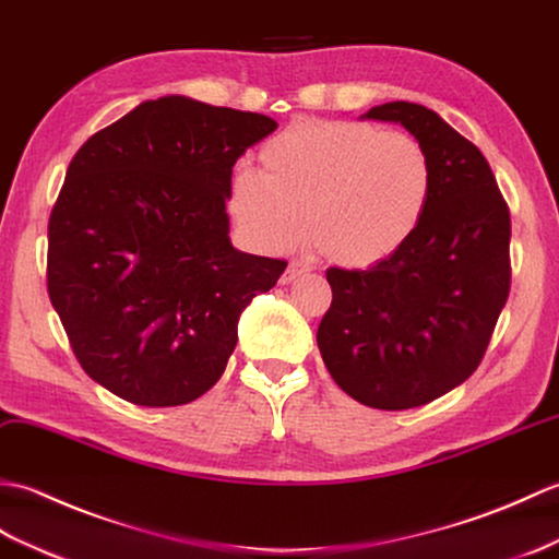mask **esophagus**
Masks as SVG:
<instances>
[{"label":"esophagus","mask_w":559,"mask_h":559,"mask_svg":"<svg viewBox=\"0 0 559 559\" xmlns=\"http://www.w3.org/2000/svg\"><path fill=\"white\" fill-rule=\"evenodd\" d=\"M308 272H311V267H308L306 263H299V260H294V263H289L287 272H284V275H282V284H292V282L299 280V277L308 275Z\"/></svg>","instance_id":"34e87169"}]
</instances>
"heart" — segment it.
<instances>
[{"label": "heart", "mask_w": 559, "mask_h": 559, "mask_svg": "<svg viewBox=\"0 0 559 559\" xmlns=\"http://www.w3.org/2000/svg\"><path fill=\"white\" fill-rule=\"evenodd\" d=\"M263 177L239 169L227 210L241 239L282 253L306 237L330 263L378 265L412 239L430 198L416 139L356 121H296L260 151Z\"/></svg>", "instance_id": "b5f03b06"}]
</instances>
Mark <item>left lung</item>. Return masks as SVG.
Wrapping results in <instances>:
<instances>
[{"mask_svg": "<svg viewBox=\"0 0 559 559\" xmlns=\"http://www.w3.org/2000/svg\"><path fill=\"white\" fill-rule=\"evenodd\" d=\"M361 119L400 123L430 163L424 219L368 270L330 267L318 328L330 376L384 412L424 406L478 368L510 294V210L478 147L438 111L384 103Z\"/></svg>", "mask_w": 559, "mask_h": 559, "instance_id": "1", "label": "left lung"}]
</instances>
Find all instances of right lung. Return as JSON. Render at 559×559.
<instances>
[{
  "instance_id": "obj_1",
  "label": "right lung",
  "mask_w": 559,
  "mask_h": 559,
  "mask_svg": "<svg viewBox=\"0 0 559 559\" xmlns=\"http://www.w3.org/2000/svg\"><path fill=\"white\" fill-rule=\"evenodd\" d=\"M277 129L255 111L165 95L81 145L49 215L47 292L83 370L139 406L222 378L239 318L284 260L234 248L231 167Z\"/></svg>"
}]
</instances>
